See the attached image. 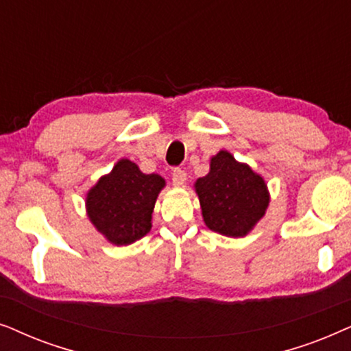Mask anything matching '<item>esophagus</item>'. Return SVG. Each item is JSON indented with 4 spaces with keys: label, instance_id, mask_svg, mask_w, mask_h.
<instances>
[{
    "label": "esophagus",
    "instance_id": "obj_1",
    "mask_svg": "<svg viewBox=\"0 0 351 351\" xmlns=\"http://www.w3.org/2000/svg\"><path fill=\"white\" fill-rule=\"evenodd\" d=\"M186 178H188V175H186L184 170H181V168H175V170H173L171 181L175 186H184Z\"/></svg>",
    "mask_w": 351,
    "mask_h": 351
}]
</instances>
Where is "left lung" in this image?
<instances>
[{
	"label": "left lung",
	"instance_id": "obj_1",
	"mask_svg": "<svg viewBox=\"0 0 351 351\" xmlns=\"http://www.w3.org/2000/svg\"><path fill=\"white\" fill-rule=\"evenodd\" d=\"M210 230L228 237H244L263 218L269 204L265 180L228 151L210 160V171L194 184Z\"/></svg>",
	"mask_w": 351,
	"mask_h": 351
}]
</instances>
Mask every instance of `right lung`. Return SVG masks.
<instances>
[{
  "label": "right lung",
  "mask_w": 351,
  "mask_h": 351,
  "mask_svg": "<svg viewBox=\"0 0 351 351\" xmlns=\"http://www.w3.org/2000/svg\"><path fill=\"white\" fill-rule=\"evenodd\" d=\"M163 186L160 175H146L136 163L121 158L88 191V218L110 244H133L151 231L154 205Z\"/></svg>",
  "instance_id": "right-lung-1"
}]
</instances>
